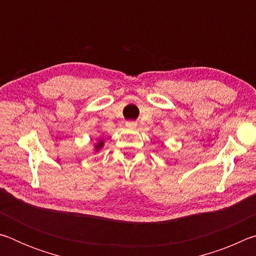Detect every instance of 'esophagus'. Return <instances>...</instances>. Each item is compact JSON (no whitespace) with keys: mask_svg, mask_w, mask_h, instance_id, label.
I'll use <instances>...</instances> for the list:
<instances>
[{"mask_svg":"<svg viewBox=\"0 0 256 256\" xmlns=\"http://www.w3.org/2000/svg\"><path fill=\"white\" fill-rule=\"evenodd\" d=\"M126 126L130 128H136V123L134 122V120H128Z\"/></svg>","mask_w":256,"mask_h":256,"instance_id":"obj_1","label":"esophagus"}]
</instances>
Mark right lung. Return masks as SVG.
Returning a JSON list of instances; mask_svg holds the SVG:
<instances>
[{
    "mask_svg": "<svg viewBox=\"0 0 256 256\" xmlns=\"http://www.w3.org/2000/svg\"><path fill=\"white\" fill-rule=\"evenodd\" d=\"M102 144H102V142H99V144H98L96 146V148H97V150H98V149H100V148H102Z\"/></svg>",
    "mask_w": 256,
    "mask_h": 256,
    "instance_id": "obj_1",
    "label": "right lung"
}]
</instances>
